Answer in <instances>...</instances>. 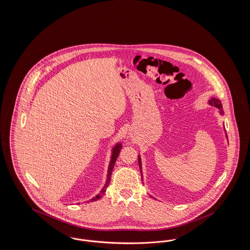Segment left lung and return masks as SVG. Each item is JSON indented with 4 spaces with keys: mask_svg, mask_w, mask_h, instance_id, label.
Instances as JSON below:
<instances>
[{
    "mask_svg": "<svg viewBox=\"0 0 250 250\" xmlns=\"http://www.w3.org/2000/svg\"><path fill=\"white\" fill-rule=\"evenodd\" d=\"M208 104H209V105H211V106H214V107H217V108H218V110H219V113H220L221 115H224V111H223V108H222V103H221V101H220L219 99H217V98H215V97H213V98H211V99L208 101ZM225 134H226V133H225ZM225 136H226V138L228 139L227 134ZM139 166H140L141 173H142V179L143 180V164H142V158H141V155H139Z\"/></svg>",
    "mask_w": 250,
    "mask_h": 250,
    "instance_id": "1",
    "label": "left lung"
}]
</instances>
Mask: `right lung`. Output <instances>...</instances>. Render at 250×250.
Here are the masks:
<instances>
[{
    "instance_id": "obj_1",
    "label": "right lung",
    "mask_w": 250,
    "mask_h": 250,
    "mask_svg": "<svg viewBox=\"0 0 250 250\" xmlns=\"http://www.w3.org/2000/svg\"><path fill=\"white\" fill-rule=\"evenodd\" d=\"M121 149H122V143H116V144L112 147V150H111V155H110V160H109V164H108V167H107L106 183H105L104 187L102 188V189L100 190V192H99L97 195H95V197H93L90 201H87V202H95V201L99 200V199L103 196V194L106 192V188H107V187H108V185H109V183H110L111 173H112L113 167H114V165H115L116 159H117V157H118V155H119Z\"/></svg>"
}]
</instances>
